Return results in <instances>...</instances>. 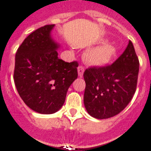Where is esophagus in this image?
Instances as JSON below:
<instances>
[{"label":"esophagus","instance_id":"esophagus-1","mask_svg":"<svg viewBox=\"0 0 151 151\" xmlns=\"http://www.w3.org/2000/svg\"><path fill=\"white\" fill-rule=\"evenodd\" d=\"M83 71H84V68L83 66H79L78 67V76L80 77H83Z\"/></svg>","mask_w":151,"mask_h":151}]
</instances>
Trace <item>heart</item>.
<instances>
[{"label":"heart","mask_w":151,"mask_h":151,"mask_svg":"<svg viewBox=\"0 0 151 151\" xmlns=\"http://www.w3.org/2000/svg\"><path fill=\"white\" fill-rule=\"evenodd\" d=\"M116 50L110 43H101L96 47L89 49L85 53V59L88 63L93 66H105L115 57Z\"/></svg>","instance_id":"obj_1"}]
</instances>
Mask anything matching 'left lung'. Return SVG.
<instances>
[{"label":"left lung","instance_id":"obj_1","mask_svg":"<svg viewBox=\"0 0 151 151\" xmlns=\"http://www.w3.org/2000/svg\"><path fill=\"white\" fill-rule=\"evenodd\" d=\"M139 61L131 41L113 64L88 68L83 103L96 119H107L121 113L130 102L137 88Z\"/></svg>","mask_w":151,"mask_h":151}]
</instances>
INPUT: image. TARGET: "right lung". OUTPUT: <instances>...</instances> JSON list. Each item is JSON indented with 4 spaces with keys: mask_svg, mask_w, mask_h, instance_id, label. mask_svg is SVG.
<instances>
[{
    "mask_svg": "<svg viewBox=\"0 0 151 151\" xmlns=\"http://www.w3.org/2000/svg\"><path fill=\"white\" fill-rule=\"evenodd\" d=\"M55 25H47L25 38L15 55L14 79L18 94L32 110L42 114L59 111L69 87L78 76L76 61L59 59V45L51 38Z\"/></svg>",
    "mask_w": 151,
    "mask_h": 151,
    "instance_id": "add662e5",
    "label": "right lung"
}]
</instances>
